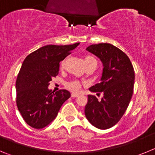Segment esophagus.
Listing matches in <instances>:
<instances>
[{"label": "esophagus", "mask_w": 155, "mask_h": 155, "mask_svg": "<svg viewBox=\"0 0 155 155\" xmlns=\"http://www.w3.org/2000/svg\"><path fill=\"white\" fill-rule=\"evenodd\" d=\"M78 95H79V94H77V93H72V94H71V97H72V98H75V97H78Z\"/></svg>", "instance_id": "34e87169"}]
</instances>
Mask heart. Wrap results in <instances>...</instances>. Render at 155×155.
Instances as JSON below:
<instances>
[{
    "instance_id": "b5f03b06",
    "label": "heart",
    "mask_w": 155,
    "mask_h": 155,
    "mask_svg": "<svg viewBox=\"0 0 155 155\" xmlns=\"http://www.w3.org/2000/svg\"><path fill=\"white\" fill-rule=\"evenodd\" d=\"M84 63L85 64H93V63H97V61L95 60V58L91 56H86L85 58H84ZM64 65V61L61 62V66ZM67 87L71 89V91H78L80 90L81 87V84L80 82L78 81H71L69 83H68L67 84Z\"/></svg>"
}]
</instances>
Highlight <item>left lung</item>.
I'll return each mask as SVG.
<instances>
[{"mask_svg": "<svg viewBox=\"0 0 155 155\" xmlns=\"http://www.w3.org/2000/svg\"><path fill=\"white\" fill-rule=\"evenodd\" d=\"M86 50L103 64L101 81L89 88L92 92H102L103 97L98 101L88 94L84 114L94 127L106 130L120 121L130 102L135 78L134 67L125 53L109 43L91 45Z\"/></svg>", "mask_w": 155, "mask_h": 155, "instance_id": "8db88e82", "label": "left lung"}]
</instances>
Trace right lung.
<instances>
[{
  "label": "right lung",
  "mask_w": 155,
  "mask_h": 155,
  "mask_svg": "<svg viewBox=\"0 0 155 155\" xmlns=\"http://www.w3.org/2000/svg\"><path fill=\"white\" fill-rule=\"evenodd\" d=\"M78 45H47L30 53L23 61L16 80V103L25 123L32 128L39 130L49 125L71 97L67 90L54 92L48 86L59 74L60 62Z\"/></svg>",
  "instance_id": "right-lung-1"
}]
</instances>
